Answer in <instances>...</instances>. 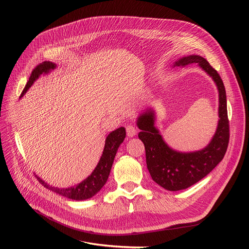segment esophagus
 Returning a JSON list of instances; mask_svg holds the SVG:
<instances>
[{
  "label": "esophagus",
  "instance_id": "obj_1",
  "mask_svg": "<svg viewBox=\"0 0 249 249\" xmlns=\"http://www.w3.org/2000/svg\"><path fill=\"white\" fill-rule=\"evenodd\" d=\"M126 132L128 137H134L137 133V129L133 125H127L126 126Z\"/></svg>",
  "mask_w": 249,
  "mask_h": 249
}]
</instances>
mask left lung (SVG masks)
Instances as JSON below:
<instances>
[{"instance_id": "8db88e82", "label": "left lung", "mask_w": 249, "mask_h": 249, "mask_svg": "<svg viewBox=\"0 0 249 249\" xmlns=\"http://www.w3.org/2000/svg\"><path fill=\"white\" fill-rule=\"evenodd\" d=\"M197 63L212 77L219 93L218 125L209 144L197 151H178L163 140L155 127V112L146 109L139 114L136 124L141 131L139 139L145 147L146 164L152 179L167 191L185 190L201 180L223 160L229 142V121L227 115L226 91L219 73L200 55H188L178 59L175 67H186Z\"/></svg>"}]
</instances>
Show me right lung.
I'll list each match as a JSON object with an SVG mask.
<instances>
[{"mask_svg":"<svg viewBox=\"0 0 249 249\" xmlns=\"http://www.w3.org/2000/svg\"><path fill=\"white\" fill-rule=\"evenodd\" d=\"M55 69H56V64L51 61H44L41 64L37 65V67L33 70L27 85H26L25 89H23L21 97H23L26 94V91L29 89V88L34 84L36 80H38L39 76L41 74H47L51 71H53ZM125 137H126V130L124 127H120L112 131L107 136L106 140H105V147L103 150V154L93 173H91L86 179L81 181L80 184H77L73 187L64 188V189L52 187L39 177L36 176V178L39 180V182H41L45 188L60 196H63L65 198L75 200V201L88 200L91 197H94V196L97 193H99L100 190L104 187V185L107 182L117 150L121 145V143L124 141Z\"/></svg>","mask_w":249,"mask_h":249,"instance_id":"add662e5","label":"right lung"}]
</instances>
